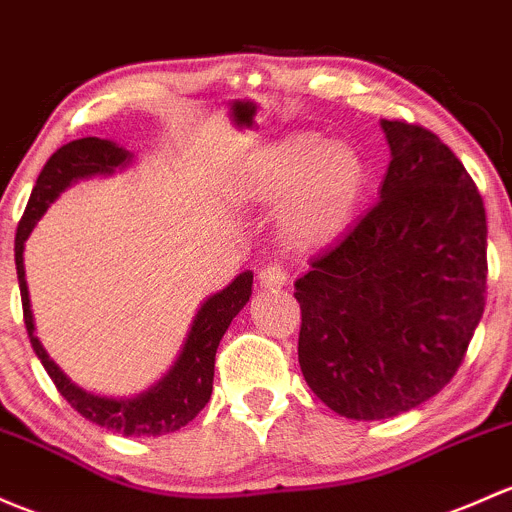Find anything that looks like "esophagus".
<instances>
[{
    "mask_svg": "<svg viewBox=\"0 0 512 512\" xmlns=\"http://www.w3.org/2000/svg\"><path fill=\"white\" fill-rule=\"evenodd\" d=\"M257 282H260L265 289H279L287 284V272H284V267L279 265H265L260 267V272H257Z\"/></svg>",
    "mask_w": 512,
    "mask_h": 512,
    "instance_id": "obj_1",
    "label": "esophagus"
}]
</instances>
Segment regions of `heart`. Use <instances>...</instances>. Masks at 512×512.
<instances>
[{
    "label": "heart",
    "mask_w": 512,
    "mask_h": 512,
    "mask_svg": "<svg viewBox=\"0 0 512 512\" xmlns=\"http://www.w3.org/2000/svg\"><path fill=\"white\" fill-rule=\"evenodd\" d=\"M363 166L353 149L301 134L274 147L252 171L255 198H284L279 228L287 238L314 242L336 233L353 213Z\"/></svg>",
    "instance_id": "heart-1"
}]
</instances>
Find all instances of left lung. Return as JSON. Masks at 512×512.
Returning <instances> with one entry per match:
<instances>
[{
	"instance_id": "8db88e82",
	"label": "left lung",
	"mask_w": 512,
	"mask_h": 512,
	"mask_svg": "<svg viewBox=\"0 0 512 512\" xmlns=\"http://www.w3.org/2000/svg\"><path fill=\"white\" fill-rule=\"evenodd\" d=\"M380 198L294 282L299 365L341 417L410 412L449 383L486 306V208L429 129L380 120Z\"/></svg>"
}]
</instances>
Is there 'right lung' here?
<instances>
[{
	"label": "right lung",
	"instance_id": "add662e5",
	"mask_svg": "<svg viewBox=\"0 0 512 512\" xmlns=\"http://www.w3.org/2000/svg\"><path fill=\"white\" fill-rule=\"evenodd\" d=\"M132 159V152H127L117 142H110V139L83 137L63 144L46 161L39 179H36L26 211L21 215L19 228H16L14 260L21 289V306H24V324L29 331L31 346H34V353L39 355L46 373L51 375L53 385L68 400V405L90 422L122 434V437H161V434L186 427L211 400L215 351H218V343L223 333L228 331L230 321L250 301L252 272L247 270L238 274L228 287L203 301L176 363L166 370L164 378L132 397H107L83 390L53 363V358L46 353L39 336L34 333L36 326L24 272V242L29 240L31 230L46 213V208L75 181L90 179V176H112L117 169H125L132 164Z\"/></svg>",
	"mask_w": 512,
	"mask_h": 512
}]
</instances>
